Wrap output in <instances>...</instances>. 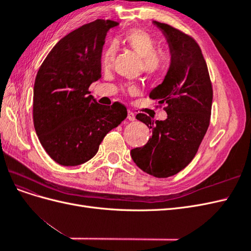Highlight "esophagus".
Segmentation results:
<instances>
[{
	"mask_svg": "<svg viewBox=\"0 0 251 251\" xmlns=\"http://www.w3.org/2000/svg\"><path fill=\"white\" fill-rule=\"evenodd\" d=\"M127 119L130 120V121H134V120L136 119L135 113H134V112H132V111H128V112H127Z\"/></svg>",
	"mask_w": 251,
	"mask_h": 251,
	"instance_id": "1",
	"label": "esophagus"
}]
</instances>
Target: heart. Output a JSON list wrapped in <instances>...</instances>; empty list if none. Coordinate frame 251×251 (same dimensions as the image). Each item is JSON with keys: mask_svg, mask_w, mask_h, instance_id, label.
I'll return each mask as SVG.
<instances>
[{"mask_svg": "<svg viewBox=\"0 0 251 251\" xmlns=\"http://www.w3.org/2000/svg\"><path fill=\"white\" fill-rule=\"evenodd\" d=\"M125 43L142 58L143 71L150 76L161 74L169 65V56L157 49V43L149 33L140 29L128 31L125 36ZM115 56V45H110L102 55V65L109 67Z\"/></svg>", "mask_w": 251, "mask_h": 251, "instance_id": "b5f03b06", "label": "heart"}]
</instances>
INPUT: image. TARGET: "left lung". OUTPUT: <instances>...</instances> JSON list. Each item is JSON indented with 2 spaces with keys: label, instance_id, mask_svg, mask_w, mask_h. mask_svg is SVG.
<instances>
[{
  "label": "left lung",
  "instance_id": "8db88e82",
  "mask_svg": "<svg viewBox=\"0 0 251 251\" xmlns=\"http://www.w3.org/2000/svg\"><path fill=\"white\" fill-rule=\"evenodd\" d=\"M153 24L169 44L171 64L150 98L168 104V118L154 120L137 114L136 118L151 130V137L146 146L133 149L131 156L143 172L166 178L183 170L198 151L209 126L212 88L206 62L193 37L168 24Z\"/></svg>",
  "mask_w": 251,
  "mask_h": 251
}]
</instances>
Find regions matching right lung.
I'll use <instances>...</instances> for the list:
<instances>
[{
    "label": "right lung",
    "mask_w": 251,
    "mask_h": 251,
    "mask_svg": "<svg viewBox=\"0 0 251 251\" xmlns=\"http://www.w3.org/2000/svg\"><path fill=\"white\" fill-rule=\"evenodd\" d=\"M117 25L96 20L75 29L52 48L36 74L34 128L45 151L60 165L93 158L104 136L127 115L124 104H100L88 90L101 77L105 35Z\"/></svg>",
    "instance_id": "1"
}]
</instances>
